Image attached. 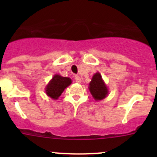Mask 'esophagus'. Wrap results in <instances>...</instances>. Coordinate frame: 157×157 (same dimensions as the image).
Segmentation results:
<instances>
[{
    "label": "esophagus",
    "instance_id": "1",
    "mask_svg": "<svg viewBox=\"0 0 157 157\" xmlns=\"http://www.w3.org/2000/svg\"><path fill=\"white\" fill-rule=\"evenodd\" d=\"M75 80H76V82L78 83H81V79H80V77H79V76H77V75L75 76Z\"/></svg>",
    "mask_w": 157,
    "mask_h": 157
}]
</instances>
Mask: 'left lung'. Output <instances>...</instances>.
I'll use <instances>...</instances> for the list:
<instances>
[{"instance_id":"obj_1","label":"left lung","mask_w":157,"mask_h":157,"mask_svg":"<svg viewBox=\"0 0 157 157\" xmlns=\"http://www.w3.org/2000/svg\"><path fill=\"white\" fill-rule=\"evenodd\" d=\"M88 88L96 101L102 100L109 95V89L99 72L93 74L91 81L89 83Z\"/></svg>"}]
</instances>
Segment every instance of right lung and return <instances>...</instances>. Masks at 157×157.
Here are the masks:
<instances>
[{"label": "right lung", "mask_w": 157, "mask_h": 157, "mask_svg": "<svg viewBox=\"0 0 157 157\" xmlns=\"http://www.w3.org/2000/svg\"><path fill=\"white\" fill-rule=\"evenodd\" d=\"M71 83L72 80L69 77H62L60 74H55L45 86V93L51 99L57 100L64 90Z\"/></svg>", "instance_id": "right-lung-1"}]
</instances>
